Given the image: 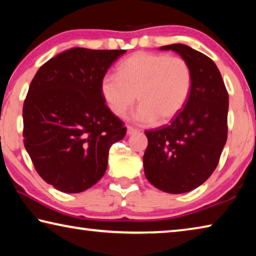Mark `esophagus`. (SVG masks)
Instances as JSON below:
<instances>
[{"instance_id":"34e87169","label":"esophagus","mask_w":256,"mask_h":256,"mask_svg":"<svg viewBox=\"0 0 256 256\" xmlns=\"http://www.w3.org/2000/svg\"><path fill=\"white\" fill-rule=\"evenodd\" d=\"M138 128L131 126V125H128V136H132V134L138 133Z\"/></svg>"}]
</instances>
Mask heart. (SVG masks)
Returning <instances> with one entry per match:
<instances>
[{"instance_id":"obj_1","label":"heart","mask_w":256,"mask_h":256,"mask_svg":"<svg viewBox=\"0 0 256 256\" xmlns=\"http://www.w3.org/2000/svg\"><path fill=\"white\" fill-rule=\"evenodd\" d=\"M192 84V71L180 56L138 52L122 60L118 76L102 78L100 94L116 116H123L138 99L141 106L134 120L168 123L185 107Z\"/></svg>"}]
</instances>
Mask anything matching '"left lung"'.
Instances as JSON below:
<instances>
[{
    "instance_id": "left-lung-1",
    "label": "left lung",
    "mask_w": 256,
    "mask_h": 256,
    "mask_svg": "<svg viewBox=\"0 0 256 256\" xmlns=\"http://www.w3.org/2000/svg\"><path fill=\"white\" fill-rule=\"evenodd\" d=\"M188 63L192 92L185 107L170 124L146 131L148 146L144 156V174L164 192H190L204 183L218 166L227 141L228 92L214 60L190 46L172 44Z\"/></svg>"
}]
</instances>
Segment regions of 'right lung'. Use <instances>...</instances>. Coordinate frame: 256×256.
<instances>
[{
    "instance_id": "right-lung-1",
    "label": "right lung",
    "mask_w": 256,
    "mask_h": 256,
    "mask_svg": "<svg viewBox=\"0 0 256 256\" xmlns=\"http://www.w3.org/2000/svg\"><path fill=\"white\" fill-rule=\"evenodd\" d=\"M125 50L82 47L42 66L24 102V144L34 170L64 193H80L105 174L112 144L126 128L110 110L100 81Z\"/></svg>"
}]
</instances>
